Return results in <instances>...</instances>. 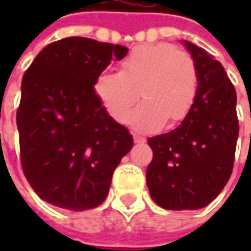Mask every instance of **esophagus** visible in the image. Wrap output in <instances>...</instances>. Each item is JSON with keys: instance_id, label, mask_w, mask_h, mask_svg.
<instances>
[{"instance_id": "1", "label": "esophagus", "mask_w": 251, "mask_h": 251, "mask_svg": "<svg viewBox=\"0 0 251 251\" xmlns=\"http://www.w3.org/2000/svg\"><path fill=\"white\" fill-rule=\"evenodd\" d=\"M145 138L144 137H140V135H134V142H137V144H140V142H144Z\"/></svg>"}]
</instances>
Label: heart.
Instances as JSON below:
<instances>
[{"mask_svg":"<svg viewBox=\"0 0 251 251\" xmlns=\"http://www.w3.org/2000/svg\"><path fill=\"white\" fill-rule=\"evenodd\" d=\"M198 75L193 58L172 44H145L131 50L120 73L104 70L95 81L96 96L117 123H127L138 99L144 101L131 117L140 132L159 130L169 120L186 119L196 101Z\"/></svg>","mask_w":251,"mask_h":251,"instance_id":"heart-1","label":"heart"}]
</instances>
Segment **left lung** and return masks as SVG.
<instances>
[{
    "label": "left lung",
    "instance_id": "obj_1",
    "mask_svg": "<svg viewBox=\"0 0 251 251\" xmlns=\"http://www.w3.org/2000/svg\"><path fill=\"white\" fill-rule=\"evenodd\" d=\"M196 64V101L177 128L148 140L147 169L152 200L165 209L207 207L232 175L239 121L236 91L222 64L204 49L181 40Z\"/></svg>",
    "mask_w": 251,
    "mask_h": 251
}]
</instances>
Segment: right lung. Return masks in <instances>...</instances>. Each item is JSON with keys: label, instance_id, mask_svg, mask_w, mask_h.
<instances>
[{"label": "right lung", "instance_id": "right-lung-1", "mask_svg": "<svg viewBox=\"0 0 251 251\" xmlns=\"http://www.w3.org/2000/svg\"><path fill=\"white\" fill-rule=\"evenodd\" d=\"M128 49L88 37L46 46L22 78L16 113L22 169L34 193L54 207L85 211L109 194L114 169L132 148L111 119L95 81Z\"/></svg>", "mask_w": 251, "mask_h": 251}]
</instances>
